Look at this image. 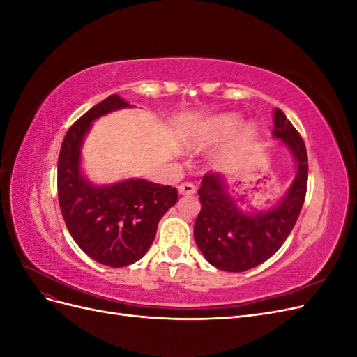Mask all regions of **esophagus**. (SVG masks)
<instances>
[{
  "label": "esophagus",
  "mask_w": 357,
  "mask_h": 357,
  "mask_svg": "<svg viewBox=\"0 0 357 357\" xmlns=\"http://www.w3.org/2000/svg\"><path fill=\"white\" fill-rule=\"evenodd\" d=\"M178 192L180 195H193V193L197 192V188L192 185V183L186 181V183H181V185L178 186Z\"/></svg>",
  "instance_id": "1"
}]
</instances>
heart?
<instances>
[{"instance_id": "heart-1", "label": "heart", "mask_w": 357, "mask_h": 357, "mask_svg": "<svg viewBox=\"0 0 357 357\" xmlns=\"http://www.w3.org/2000/svg\"><path fill=\"white\" fill-rule=\"evenodd\" d=\"M240 123H241V119L236 114L214 116L208 119V121L202 122L197 128V131H193V134L189 137V146L199 149V147L219 143L226 137L234 134L236 129L240 128ZM243 137L244 139H252L255 137V129L252 126L245 128Z\"/></svg>"}]
</instances>
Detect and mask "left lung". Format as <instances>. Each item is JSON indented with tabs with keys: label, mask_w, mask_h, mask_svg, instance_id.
Instances as JSON below:
<instances>
[{
	"label": "left lung",
	"mask_w": 357,
	"mask_h": 357,
	"mask_svg": "<svg viewBox=\"0 0 357 357\" xmlns=\"http://www.w3.org/2000/svg\"><path fill=\"white\" fill-rule=\"evenodd\" d=\"M273 122V137L290 152L296 174L271 207L243 210L222 174H207L201 181V211L193 236L207 262L222 271L243 273L268 261L286 241L304 205L308 180L304 139L280 109L274 110Z\"/></svg>",
	"instance_id": "obj_1"
}]
</instances>
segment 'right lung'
I'll use <instances>...</instances> for the list:
<instances>
[{"instance_id":"1","label":"right lung","mask_w":357,"mask_h":357,"mask_svg":"<svg viewBox=\"0 0 357 357\" xmlns=\"http://www.w3.org/2000/svg\"><path fill=\"white\" fill-rule=\"evenodd\" d=\"M131 107L119 95L93 105L68 129L58 159L59 207L73 240L93 261L112 268L135 264L147 253L159 220L178 198L176 188L144 178L95 185L84 176L82 149L92 123Z\"/></svg>"}]
</instances>
